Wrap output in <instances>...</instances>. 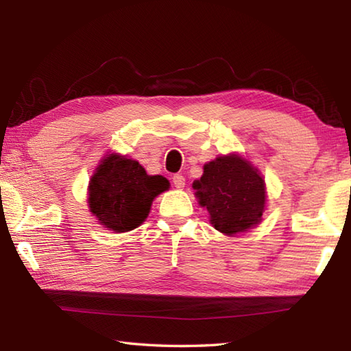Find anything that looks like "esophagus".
I'll use <instances>...</instances> for the list:
<instances>
[{"instance_id":"1","label":"esophagus","mask_w":351,"mask_h":351,"mask_svg":"<svg viewBox=\"0 0 351 351\" xmlns=\"http://www.w3.org/2000/svg\"><path fill=\"white\" fill-rule=\"evenodd\" d=\"M171 180H173V184H175V187L176 189H184V185H185V178L182 176V175H173V178H171Z\"/></svg>"}]
</instances>
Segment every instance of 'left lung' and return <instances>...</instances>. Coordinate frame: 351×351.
I'll use <instances>...</instances> for the list:
<instances>
[{
  "label": "left lung",
  "instance_id": "obj_1",
  "mask_svg": "<svg viewBox=\"0 0 351 351\" xmlns=\"http://www.w3.org/2000/svg\"><path fill=\"white\" fill-rule=\"evenodd\" d=\"M199 204L206 206L213 226L226 235L258 225L265 205V184L258 170L238 155L219 156L204 166L193 182Z\"/></svg>",
  "mask_w": 351,
  "mask_h": 351
}]
</instances>
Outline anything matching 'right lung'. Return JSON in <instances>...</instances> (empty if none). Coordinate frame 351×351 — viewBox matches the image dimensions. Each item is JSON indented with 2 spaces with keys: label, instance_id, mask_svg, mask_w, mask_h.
I'll return each mask as SVG.
<instances>
[{
  "label": "right lung",
  "instance_id": "obj_1",
  "mask_svg": "<svg viewBox=\"0 0 351 351\" xmlns=\"http://www.w3.org/2000/svg\"><path fill=\"white\" fill-rule=\"evenodd\" d=\"M167 189L166 178L147 175L138 161L111 154L88 184V206L101 225L126 232L145 221L152 200Z\"/></svg>",
  "mask_w": 351,
  "mask_h": 351
}]
</instances>
